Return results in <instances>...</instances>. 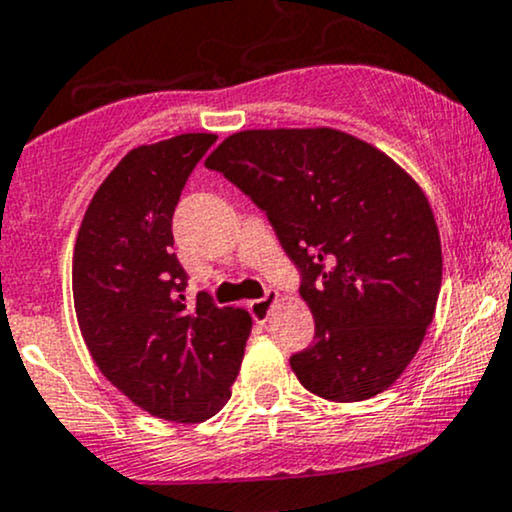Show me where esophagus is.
<instances>
[{
	"label": "esophagus",
	"mask_w": 512,
	"mask_h": 512,
	"mask_svg": "<svg viewBox=\"0 0 512 512\" xmlns=\"http://www.w3.org/2000/svg\"><path fill=\"white\" fill-rule=\"evenodd\" d=\"M279 301V291H267L264 298H257V301H250V313L257 322H264L272 313V305Z\"/></svg>",
	"instance_id": "34e87169"
}]
</instances>
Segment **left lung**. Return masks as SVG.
<instances>
[{
	"label": "left lung",
	"mask_w": 512,
	"mask_h": 512,
	"mask_svg": "<svg viewBox=\"0 0 512 512\" xmlns=\"http://www.w3.org/2000/svg\"><path fill=\"white\" fill-rule=\"evenodd\" d=\"M204 166L248 195L303 272L315 342L291 356L305 390L363 402L395 385L436 313L443 252L431 204L373 144L332 127L245 129Z\"/></svg>",
	"instance_id": "left-lung-1"
}]
</instances>
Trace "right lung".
<instances>
[{
  "label": "right lung",
  "mask_w": 512,
  "mask_h": 512,
  "mask_svg": "<svg viewBox=\"0 0 512 512\" xmlns=\"http://www.w3.org/2000/svg\"><path fill=\"white\" fill-rule=\"evenodd\" d=\"M216 134L187 132L132 149L101 182L76 233L72 293L81 337L105 378L139 409L199 424L231 399L252 317L187 305L173 211Z\"/></svg>",
  "instance_id": "add662e5"
}]
</instances>
